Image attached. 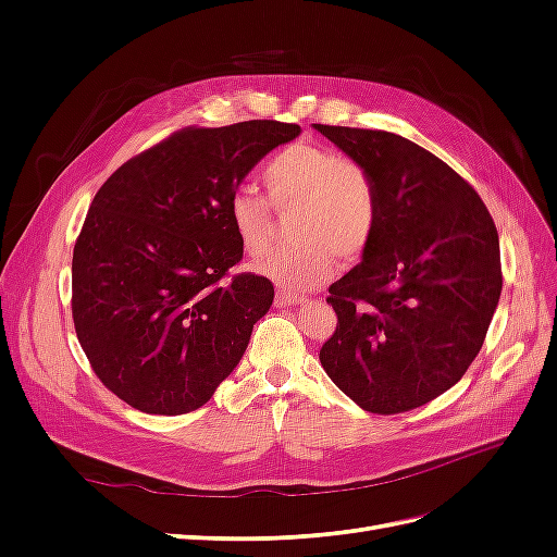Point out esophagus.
I'll return each mask as SVG.
<instances>
[{
    "mask_svg": "<svg viewBox=\"0 0 557 557\" xmlns=\"http://www.w3.org/2000/svg\"><path fill=\"white\" fill-rule=\"evenodd\" d=\"M276 307H297V305H307V297L299 293H290V290H278L276 293Z\"/></svg>",
    "mask_w": 557,
    "mask_h": 557,
    "instance_id": "esophagus-1",
    "label": "esophagus"
}]
</instances>
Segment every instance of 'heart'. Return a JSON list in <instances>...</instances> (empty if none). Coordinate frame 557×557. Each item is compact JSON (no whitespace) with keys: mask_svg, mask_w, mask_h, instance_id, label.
<instances>
[{"mask_svg":"<svg viewBox=\"0 0 557 557\" xmlns=\"http://www.w3.org/2000/svg\"><path fill=\"white\" fill-rule=\"evenodd\" d=\"M262 183L276 209H288L290 246L269 250L256 272L293 290L323 283L334 256L356 260L372 244L379 223L376 185L362 164L318 144H293L267 162ZM230 225L248 256L264 250L272 234V206L256 190L230 197Z\"/></svg>","mask_w":557,"mask_h":557,"instance_id":"heart-1","label":"heart"}]
</instances>
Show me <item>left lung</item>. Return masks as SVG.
<instances>
[{
    "label": "left lung",
    "mask_w": 557,
    "mask_h": 557,
    "mask_svg": "<svg viewBox=\"0 0 557 557\" xmlns=\"http://www.w3.org/2000/svg\"><path fill=\"white\" fill-rule=\"evenodd\" d=\"M362 164L379 223L362 262L330 285L320 364L369 413L432 401L474 362L502 293L499 237L471 185L430 150L381 129L313 125Z\"/></svg>",
    "instance_id": "1"
}]
</instances>
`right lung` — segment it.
Listing matches in <instances>:
<instances>
[{"mask_svg":"<svg viewBox=\"0 0 557 557\" xmlns=\"http://www.w3.org/2000/svg\"><path fill=\"white\" fill-rule=\"evenodd\" d=\"M299 125L185 127L127 160L95 195L72 260V315L95 374L144 413L207 404L274 301L264 276L230 269L244 248L230 197Z\"/></svg>","mask_w":557,"mask_h":557,"instance_id":"1","label":"right lung"}]
</instances>
